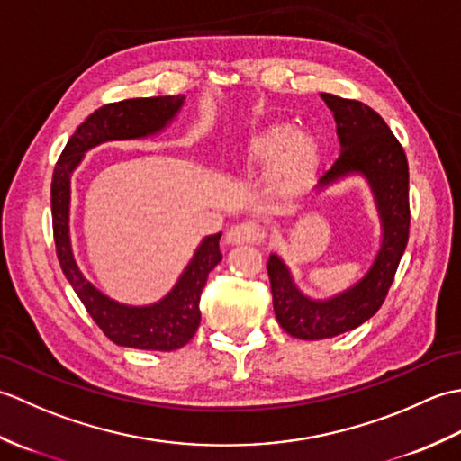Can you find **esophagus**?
<instances>
[{
  "instance_id": "34e87169",
  "label": "esophagus",
  "mask_w": 461,
  "mask_h": 461,
  "mask_svg": "<svg viewBox=\"0 0 461 461\" xmlns=\"http://www.w3.org/2000/svg\"><path fill=\"white\" fill-rule=\"evenodd\" d=\"M263 240H266V230L256 221L236 223L233 228H230L228 236H225V241H228L230 246H240V243H261Z\"/></svg>"
}]
</instances>
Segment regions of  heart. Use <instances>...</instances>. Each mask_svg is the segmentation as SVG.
I'll return each mask as SVG.
<instances>
[{
  "label": "heart",
  "mask_w": 461,
  "mask_h": 461,
  "mask_svg": "<svg viewBox=\"0 0 461 461\" xmlns=\"http://www.w3.org/2000/svg\"><path fill=\"white\" fill-rule=\"evenodd\" d=\"M246 158L256 164L276 160L273 182L279 190L291 192L315 162L317 142L307 132H291L287 126H271L248 140Z\"/></svg>",
  "instance_id": "b5f03b06"
}]
</instances>
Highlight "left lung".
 Segmentation results:
<instances>
[{
  "label": "left lung",
  "mask_w": 461,
  "mask_h": 461,
  "mask_svg": "<svg viewBox=\"0 0 461 461\" xmlns=\"http://www.w3.org/2000/svg\"><path fill=\"white\" fill-rule=\"evenodd\" d=\"M337 122L340 154L321 176L325 188L348 176H362L370 185L382 225L380 249L365 277L330 299L303 295L289 267L276 253L267 261L273 309L291 337L319 340L342 335L366 322L384 303L408 243V160L398 139L370 106L321 93Z\"/></svg>",
  "instance_id": "1"
}]
</instances>
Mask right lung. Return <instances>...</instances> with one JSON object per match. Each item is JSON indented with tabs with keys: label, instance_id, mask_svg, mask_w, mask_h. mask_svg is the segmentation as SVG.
I'll list each match as a JSON object with an SVG mask.
<instances>
[{
	"label": "right lung",
	"instance_id": "add662e5",
	"mask_svg": "<svg viewBox=\"0 0 461 461\" xmlns=\"http://www.w3.org/2000/svg\"><path fill=\"white\" fill-rule=\"evenodd\" d=\"M184 95L129 99L96 109L68 139L55 164L51 182V213L57 259L67 281L83 301L93 321L114 345L142 350H176L195 335L200 327V295L210 271L221 261V233L203 238L194 258L182 271L170 293L152 305L132 307L113 301L86 279L73 258L68 236L71 208V174L86 150L111 140H136L158 134L184 104Z\"/></svg>",
	"mask_w": 461,
	"mask_h": 461
}]
</instances>
